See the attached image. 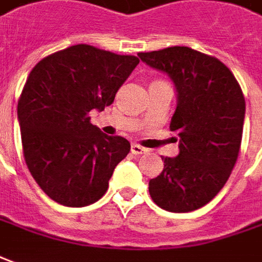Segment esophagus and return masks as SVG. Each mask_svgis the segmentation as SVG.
<instances>
[{
  "label": "esophagus",
  "mask_w": 262,
  "mask_h": 262,
  "mask_svg": "<svg viewBox=\"0 0 262 262\" xmlns=\"http://www.w3.org/2000/svg\"><path fill=\"white\" fill-rule=\"evenodd\" d=\"M130 150L133 155H145L146 152H147V149H146V147L138 145V143H132Z\"/></svg>",
  "instance_id": "34e87169"
}]
</instances>
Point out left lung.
<instances>
[{"label":"left lung","mask_w":262,"mask_h":262,"mask_svg":"<svg viewBox=\"0 0 262 262\" xmlns=\"http://www.w3.org/2000/svg\"><path fill=\"white\" fill-rule=\"evenodd\" d=\"M140 60L168 74L176 89L170 130L179 155L162 158L149 181L154 202L169 212H191L212 201L228 181L241 147L245 99L228 67L189 47L139 53Z\"/></svg>","instance_id":"obj_1"}]
</instances>
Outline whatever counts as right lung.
I'll return each instance as SVG.
<instances>
[{
  "label": "right lung",
  "instance_id": "add662e5",
  "mask_svg": "<svg viewBox=\"0 0 262 262\" xmlns=\"http://www.w3.org/2000/svg\"><path fill=\"white\" fill-rule=\"evenodd\" d=\"M139 58L77 44L42 58L18 100L26 163L53 201L80 208L106 193L117 163L130 152L120 136L90 123L89 112H103L130 76Z\"/></svg>",
  "mask_w": 262,
  "mask_h": 262
}]
</instances>
